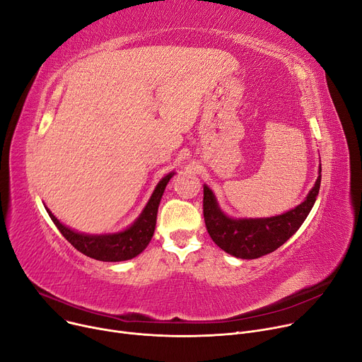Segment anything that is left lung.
Returning <instances> with one entry per match:
<instances>
[{"label":"left lung","mask_w":362,"mask_h":362,"mask_svg":"<svg viewBox=\"0 0 362 362\" xmlns=\"http://www.w3.org/2000/svg\"><path fill=\"white\" fill-rule=\"evenodd\" d=\"M320 178L322 175L301 204L281 216L268 218L236 220L225 216L218 209L211 189L204 185L203 214L210 238L225 252L242 259H255L274 252L298 230L309 216L319 194Z\"/></svg>","instance_id":"1"}]
</instances>
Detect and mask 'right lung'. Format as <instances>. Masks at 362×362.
<instances>
[{
	"label": "right lung",
	"instance_id": "right-lung-1",
	"mask_svg": "<svg viewBox=\"0 0 362 362\" xmlns=\"http://www.w3.org/2000/svg\"><path fill=\"white\" fill-rule=\"evenodd\" d=\"M171 177L173 174L163 177L159 181L142 214L139 216V218L129 229L120 233L101 235V236L76 233L68 229L66 226H64L49 210L47 213L53 220V223L57 225L59 232L64 235V238L75 249H78L81 254L98 261H104V262H119V261L132 259L144 251L153 236L158 206L162 199L163 189L166 184H168V181L171 180Z\"/></svg>",
	"mask_w": 362,
	"mask_h": 362
}]
</instances>
